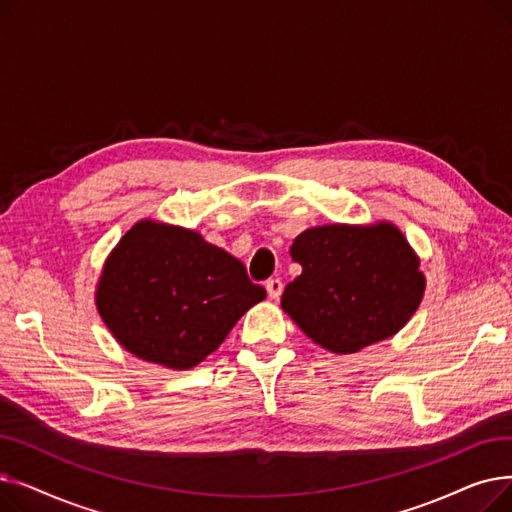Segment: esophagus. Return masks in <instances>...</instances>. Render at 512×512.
Returning a JSON list of instances; mask_svg holds the SVG:
<instances>
[{
    "mask_svg": "<svg viewBox=\"0 0 512 512\" xmlns=\"http://www.w3.org/2000/svg\"><path fill=\"white\" fill-rule=\"evenodd\" d=\"M282 288H284V286H282V282H280L278 278H272V280L265 282V290H267V294H270V299H274V301L280 299Z\"/></svg>",
    "mask_w": 512,
    "mask_h": 512,
    "instance_id": "34e87169",
    "label": "esophagus"
}]
</instances>
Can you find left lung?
<instances>
[{
    "mask_svg": "<svg viewBox=\"0 0 512 512\" xmlns=\"http://www.w3.org/2000/svg\"><path fill=\"white\" fill-rule=\"evenodd\" d=\"M303 274L282 294V309L334 355L398 334L425 292L419 257L392 222L328 224L292 240Z\"/></svg>",
    "mask_w": 512,
    "mask_h": 512,
    "instance_id": "1",
    "label": "left lung"
}]
</instances>
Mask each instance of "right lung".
<instances>
[{
    "mask_svg": "<svg viewBox=\"0 0 512 512\" xmlns=\"http://www.w3.org/2000/svg\"><path fill=\"white\" fill-rule=\"evenodd\" d=\"M263 299V286L228 251L157 220L120 238L95 290L103 324L126 351L174 371L205 361Z\"/></svg>",
    "mask_w": 512,
    "mask_h": 512,
    "instance_id": "obj_1",
    "label": "right lung"
}]
</instances>
